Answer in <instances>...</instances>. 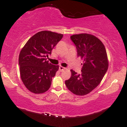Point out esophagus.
I'll list each match as a JSON object with an SVG mask.
<instances>
[{
  "label": "esophagus",
  "instance_id": "obj_1",
  "mask_svg": "<svg viewBox=\"0 0 127 127\" xmlns=\"http://www.w3.org/2000/svg\"><path fill=\"white\" fill-rule=\"evenodd\" d=\"M59 69H60V71H63V70H65V68L64 67H63V66H60L59 67Z\"/></svg>",
  "mask_w": 127,
  "mask_h": 127
}]
</instances>
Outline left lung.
Returning a JSON list of instances; mask_svg holds the SVG:
<instances>
[{
	"label": "left lung",
	"mask_w": 127,
	"mask_h": 127,
	"mask_svg": "<svg viewBox=\"0 0 127 127\" xmlns=\"http://www.w3.org/2000/svg\"><path fill=\"white\" fill-rule=\"evenodd\" d=\"M70 39L76 46L78 56L83 60V66L81 74L70 70L71 76L65 81V84L75 95H84L100 84L107 72V52L101 40L92 34H73Z\"/></svg>",
	"instance_id": "left-lung-1"
}]
</instances>
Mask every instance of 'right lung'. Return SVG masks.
Masks as SVG:
<instances>
[{
  "label": "right lung",
  "mask_w": 127,
  "mask_h": 127,
  "mask_svg": "<svg viewBox=\"0 0 127 127\" xmlns=\"http://www.w3.org/2000/svg\"><path fill=\"white\" fill-rule=\"evenodd\" d=\"M63 34L41 31L29 39L19 55L20 76L25 87L32 93L42 94L51 85L52 78L59 68L46 57L62 39Z\"/></svg>",
  "instance_id": "1"
}]
</instances>
